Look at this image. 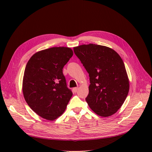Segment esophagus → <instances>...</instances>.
<instances>
[{"label": "esophagus", "instance_id": "1", "mask_svg": "<svg viewBox=\"0 0 152 152\" xmlns=\"http://www.w3.org/2000/svg\"><path fill=\"white\" fill-rule=\"evenodd\" d=\"M78 89H79V88H78V87H74V88H73V91H74V93H77V92L78 91Z\"/></svg>", "mask_w": 152, "mask_h": 152}]
</instances>
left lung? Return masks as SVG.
Wrapping results in <instances>:
<instances>
[{
    "mask_svg": "<svg viewBox=\"0 0 152 152\" xmlns=\"http://www.w3.org/2000/svg\"><path fill=\"white\" fill-rule=\"evenodd\" d=\"M73 50L89 73L90 85L86 100L91 109L104 117L116 113L129 90L121 56L111 48L94 44L81 45Z\"/></svg>",
    "mask_w": 152,
    "mask_h": 152,
    "instance_id": "obj_1",
    "label": "left lung"
}]
</instances>
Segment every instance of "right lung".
Masks as SVG:
<instances>
[{
  "label": "right lung",
  "instance_id": "obj_1",
  "mask_svg": "<svg viewBox=\"0 0 152 152\" xmlns=\"http://www.w3.org/2000/svg\"><path fill=\"white\" fill-rule=\"evenodd\" d=\"M72 56L71 48L54 47L36 53L27 63L23 93L40 117L53 121L65 112L73 93L67 87L63 68Z\"/></svg>",
  "mask_w": 152,
  "mask_h": 152
}]
</instances>
